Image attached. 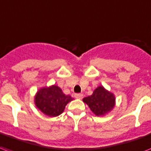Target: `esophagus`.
<instances>
[{"instance_id":"esophagus-1","label":"esophagus","mask_w":151,"mask_h":151,"mask_svg":"<svg viewBox=\"0 0 151 151\" xmlns=\"http://www.w3.org/2000/svg\"><path fill=\"white\" fill-rule=\"evenodd\" d=\"M74 97H75L76 99H83V97H84V95H83V94H80V93H77V94H75V95H74Z\"/></svg>"}]
</instances>
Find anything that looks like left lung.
<instances>
[{
  "instance_id": "8db88e82",
  "label": "left lung",
  "mask_w": 151,
  "mask_h": 151,
  "mask_svg": "<svg viewBox=\"0 0 151 151\" xmlns=\"http://www.w3.org/2000/svg\"><path fill=\"white\" fill-rule=\"evenodd\" d=\"M83 101L89 106L90 109L97 116H105L115 106V95L107 91L103 86H99L90 96L83 99Z\"/></svg>"
}]
</instances>
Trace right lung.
<instances>
[{
	"mask_svg": "<svg viewBox=\"0 0 151 151\" xmlns=\"http://www.w3.org/2000/svg\"><path fill=\"white\" fill-rule=\"evenodd\" d=\"M72 100L71 96L64 95L61 88L56 85L40 88L35 96L36 107L50 117L60 116Z\"/></svg>",
	"mask_w": 151,
	"mask_h": 151,
	"instance_id": "right-lung-1",
	"label": "right lung"
}]
</instances>
